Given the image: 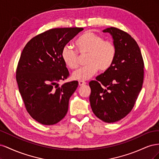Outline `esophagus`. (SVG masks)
I'll return each mask as SVG.
<instances>
[{
	"label": "esophagus",
	"instance_id": "1",
	"mask_svg": "<svg viewBox=\"0 0 159 159\" xmlns=\"http://www.w3.org/2000/svg\"><path fill=\"white\" fill-rule=\"evenodd\" d=\"M85 84H86L85 81H81V80L79 81V85H80V86H82V85H85Z\"/></svg>",
	"mask_w": 159,
	"mask_h": 159
}]
</instances>
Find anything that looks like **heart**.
<instances>
[{
	"label": "heart",
	"instance_id": "heart-1",
	"mask_svg": "<svg viewBox=\"0 0 159 159\" xmlns=\"http://www.w3.org/2000/svg\"><path fill=\"white\" fill-rule=\"evenodd\" d=\"M80 54L86 55L85 66L75 70L72 78L75 80H87L93 76L98 70L105 71L113 64L117 54L115 44L91 31H87L78 38L75 42ZM62 60L71 69L79 66V54L69 46H66L61 52Z\"/></svg>",
	"mask_w": 159,
	"mask_h": 159
}]
</instances>
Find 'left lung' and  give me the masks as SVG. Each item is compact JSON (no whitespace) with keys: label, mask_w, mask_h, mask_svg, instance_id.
I'll return each mask as SVG.
<instances>
[{"label":"left lung","mask_w":159,"mask_h":159,"mask_svg":"<svg viewBox=\"0 0 159 159\" xmlns=\"http://www.w3.org/2000/svg\"><path fill=\"white\" fill-rule=\"evenodd\" d=\"M112 36L117 54L111 67L89 83L93 113L106 123L119 121L133 108L144 79V61L137 42L115 27L103 30Z\"/></svg>","instance_id":"1"}]
</instances>
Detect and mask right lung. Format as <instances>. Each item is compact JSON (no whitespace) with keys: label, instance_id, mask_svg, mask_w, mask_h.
Wrapping results in <instances>:
<instances>
[{"label":"right lung","instance_id":"add662e5","mask_svg":"<svg viewBox=\"0 0 159 159\" xmlns=\"http://www.w3.org/2000/svg\"><path fill=\"white\" fill-rule=\"evenodd\" d=\"M83 30L75 27L45 31L32 38L21 53L16 71L19 92L28 113L42 125L58 123L68 112L78 81L57 84L70 75L61 52Z\"/></svg>","mask_w":159,"mask_h":159}]
</instances>
